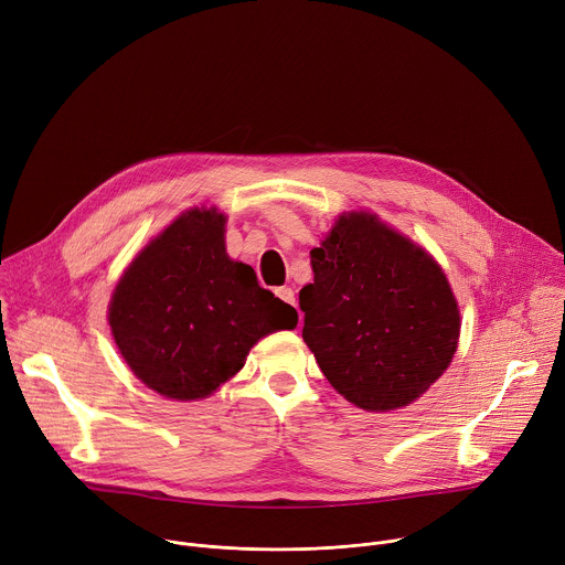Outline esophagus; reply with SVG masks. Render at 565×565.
I'll use <instances>...</instances> for the list:
<instances>
[{
	"label": "esophagus",
	"instance_id": "34e87169",
	"mask_svg": "<svg viewBox=\"0 0 565 565\" xmlns=\"http://www.w3.org/2000/svg\"><path fill=\"white\" fill-rule=\"evenodd\" d=\"M275 295H277L281 301H286V303L295 306V290H292V288L281 286V288H277V290H275Z\"/></svg>",
	"mask_w": 565,
	"mask_h": 565
}]
</instances>
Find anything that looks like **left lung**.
<instances>
[{
  "mask_svg": "<svg viewBox=\"0 0 565 565\" xmlns=\"http://www.w3.org/2000/svg\"><path fill=\"white\" fill-rule=\"evenodd\" d=\"M310 266L301 338L321 373L364 412L412 405L458 347L460 312L443 268L371 212L342 214Z\"/></svg>",
  "mask_w": 565,
  "mask_h": 565,
  "instance_id": "obj_1",
  "label": "left lung"
}]
</instances>
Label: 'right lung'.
Listing matches in <instances>:
<instances>
[{
    "mask_svg": "<svg viewBox=\"0 0 565 565\" xmlns=\"http://www.w3.org/2000/svg\"><path fill=\"white\" fill-rule=\"evenodd\" d=\"M225 214L183 212L120 277L109 327L134 375L172 399L214 393L266 335L297 327V310L225 253Z\"/></svg>",
    "mask_w": 565,
    "mask_h": 565,
    "instance_id": "add662e5",
    "label": "right lung"
}]
</instances>
